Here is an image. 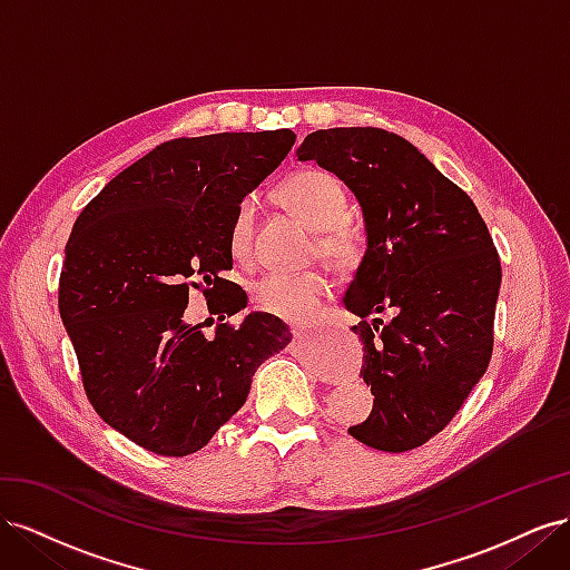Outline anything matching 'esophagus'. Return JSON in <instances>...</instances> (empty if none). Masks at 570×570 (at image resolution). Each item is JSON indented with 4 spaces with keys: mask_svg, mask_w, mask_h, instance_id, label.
I'll list each match as a JSON object with an SVG mask.
<instances>
[{
    "mask_svg": "<svg viewBox=\"0 0 570 570\" xmlns=\"http://www.w3.org/2000/svg\"><path fill=\"white\" fill-rule=\"evenodd\" d=\"M292 337H295V340L306 337V331H299V327H292Z\"/></svg>",
    "mask_w": 570,
    "mask_h": 570,
    "instance_id": "obj_1",
    "label": "esophagus"
}]
</instances>
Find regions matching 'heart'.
<instances>
[{"label": "heart", "mask_w": 570, "mask_h": 570, "mask_svg": "<svg viewBox=\"0 0 570 570\" xmlns=\"http://www.w3.org/2000/svg\"><path fill=\"white\" fill-rule=\"evenodd\" d=\"M281 199L287 209L299 216L306 226L318 230V252L335 268H354L361 256V237L350 226L347 209L350 202L344 187L325 170H299L285 180L281 187ZM254 214L256 202L245 197L237 204L228 228L230 254L239 262H247L254 245ZM327 283L318 271L306 273H268L252 287L256 308L266 314L281 316L287 321H306L312 316L321 297L325 295Z\"/></svg>", "instance_id": "heart-1"}]
</instances>
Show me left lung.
<instances>
[{"instance_id": "8db88e82", "label": "left lung", "mask_w": 570, "mask_h": 570, "mask_svg": "<svg viewBox=\"0 0 570 570\" xmlns=\"http://www.w3.org/2000/svg\"><path fill=\"white\" fill-rule=\"evenodd\" d=\"M297 159L335 174L364 214L366 252L342 302L361 318L352 331L373 409L350 435L381 452L416 450L490 364L502 266L485 220L416 147L381 128L316 130Z\"/></svg>"}]
</instances>
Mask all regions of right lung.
Listing matches in <instances>:
<instances>
[{"label": "right lung", "mask_w": 570, "mask_h": 570, "mask_svg": "<svg viewBox=\"0 0 570 570\" xmlns=\"http://www.w3.org/2000/svg\"><path fill=\"white\" fill-rule=\"evenodd\" d=\"M295 140L287 128L178 137L120 170L76 220L59 314L90 404L147 452H199L292 340L258 312L206 337L185 308L193 289L223 295L220 321L247 306L243 287L220 278L233 268L230 220Z\"/></svg>", "instance_id": "right-lung-1"}]
</instances>
